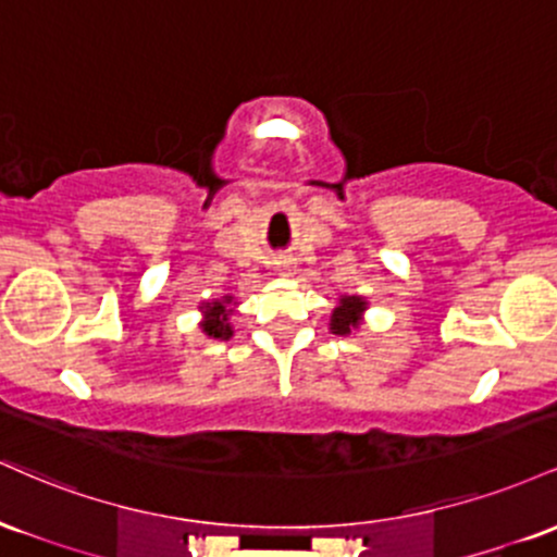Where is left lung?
<instances>
[{"instance_id":"obj_1","label":"left lung","mask_w":557,"mask_h":557,"mask_svg":"<svg viewBox=\"0 0 557 557\" xmlns=\"http://www.w3.org/2000/svg\"><path fill=\"white\" fill-rule=\"evenodd\" d=\"M362 308H366V302L360 297H342L339 308L331 312V331L345 336L349 329H358Z\"/></svg>"}]
</instances>
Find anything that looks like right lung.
<instances>
[{
    "instance_id": "right-lung-1",
    "label": "right lung",
    "mask_w": 557,
    "mask_h": 557,
    "mask_svg": "<svg viewBox=\"0 0 557 557\" xmlns=\"http://www.w3.org/2000/svg\"><path fill=\"white\" fill-rule=\"evenodd\" d=\"M228 302H231V297L223 299V302H210V305H205V312H208V318H205V323H202L205 334L215 336V339H228V336H231L228 308H226Z\"/></svg>"
}]
</instances>
